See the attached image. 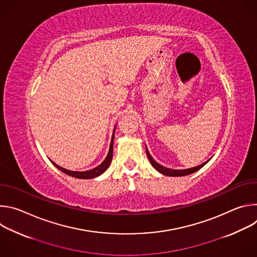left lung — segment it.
<instances>
[{
	"label": "left lung",
	"instance_id": "obj_1",
	"mask_svg": "<svg viewBox=\"0 0 257 257\" xmlns=\"http://www.w3.org/2000/svg\"><path fill=\"white\" fill-rule=\"evenodd\" d=\"M145 150H146V155H148V158H149L151 164L153 165V167H154L157 171H159L160 173H162V174H164V175H166V176H173V177L186 176V175H189V174H192V173L198 171L199 169H201V168L208 162V161H207L206 163H203L202 165H200V166H198V167L191 168V169H186V170H172V169H168V168H165V167L159 165V164H158L156 161H154V159L151 157V155H150L148 149L145 148Z\"/></svg>",
	"mask_w": 257,
	"mask_h": 257
}]
</instances>
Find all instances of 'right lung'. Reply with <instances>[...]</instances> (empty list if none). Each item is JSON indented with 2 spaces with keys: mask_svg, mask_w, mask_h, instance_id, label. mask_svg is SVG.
Wrapping results in <instances>:
<instances>
[{
  "mask_svg": "<svg viewBox=\"0 0 257 257\" xmlns=\"http://www.w3.org/2000/svg\"><path fill=\"white\" fill-rule=\"evenodd\" d=\"M113 142H114V134H113V138H112V141H111V145H109V150H108V154L105 158V160L96 168L92 169V170H89V171H86V172H74V171H69V170H66V169H63L61 168L60 166L56 165L54 162H52L60 171H62L63 173L71 176V177H75V178H79V179H91V178H95L97 176H99L100 174H102L109 166V164H111L112 162V159H113Z\"/></svg>",
  "mask_w": 257,
  "mask_h": 257,
  "instance_id": "right-lung-1",
  "label": "right lung"
}]
</instances>
